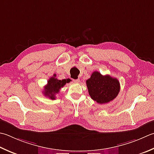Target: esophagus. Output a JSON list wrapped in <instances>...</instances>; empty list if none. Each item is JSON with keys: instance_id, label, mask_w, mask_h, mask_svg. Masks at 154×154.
Returning a JSON list of instances; mask_svg holds the SVG:
<instances>
[{"instance_id": "1", "label": "esophagus", "mask_w": 154, "mask_h": 154, "mask_svg": "<svg viewBox=\"0 0 154 154\" xmlns=\"http://www.w3.org/2000/svg\"><path fill=\"white\" fill-rule=\"evenodd\" d=\"M79 79H73V81L75 83H79Z\"/></svg>"}]
</instances>
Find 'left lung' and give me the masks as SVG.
I'll return each instance as SVG.
<instances>
[{
	"label": "left lung",
	"instance_id": "obj_1",
	"mask_svg": "<svg viewBox=\"0 0 154 154\" xmlns=\"http://www.w3.org/2000/svg\"><path fill=\"white\" fill-rule=\"evenodd\" d=\"M90 97L99 104L107 103L115 99L120 91L119 81L109 75L94 71L86 81Z\"/></svg>",
	"mask_w": 154,
	"mask_h": 154
}]
</instances>
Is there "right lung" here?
<instances>
[{"label": "right lung", "mask_w": 154, "mask_h": 154, "mask_svg": "<svg viewBox=\"0 0 154 154\" xmlns=\"http://www.w3.org/2000/svg\"><path fill=\"white\" fill-rule=\"evenodd\" d=\"M70 82L69 79L59 80L56 78V75L54 74L53 77H51L48 80L47 84L45 86V89L43 91V94L46 97L51 99H55V95L57 94L63 86L65 85L66 83Z\"/></svg>", "instance_id": "right-lung-1"}]
</instances>
